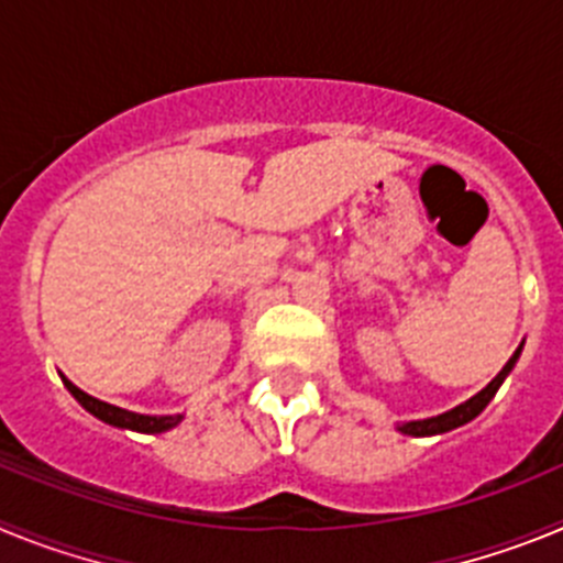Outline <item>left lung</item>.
Listing matches in <instances>:
<instances>
[{"instance_id": "8db88e82", "label": "left lung", "mask_w": 563, "mask_h": 563, "mask_svg": "<svg viewBox=\"0 0 563 563\" xmlns=\"http://www.w3.org/2000/svg\"><path fill=\"white\" fill-rule=\"evenodd\" d=\"M521 346H525V343H521ZM521 346L514 352V357H510V361H507L505 366H501L499 375H496L494 380L487 383V386L479 391V395H474V397H471V400L460 402V406H454V409H451V411H442V415H437V417L400 422V426H397V431H400V434H409V437H437V434H445V431L460 429V426L471 422V420H474V417H479L482 411H485L487 402L494 400V395H496V391H499V386H501V383H505V377L510 375V372H514L516 361H519V355H521Z\"/></svg>"}]
</instances>
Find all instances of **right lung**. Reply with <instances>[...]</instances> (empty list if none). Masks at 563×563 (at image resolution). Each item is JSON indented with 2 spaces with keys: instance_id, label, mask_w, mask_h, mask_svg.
<instances>
[{
  "instance_id": "obj_1",
  "label": "right lung",
  "mask_w": 563,
  "mask_h": 563,
  "mask_svg": "<svg viewBox=\"0 0 563 563\" xmlns=\"http://www.w3.org/2000/svg\"><path fill=\"white\" fill-rule=\"evenodd\" d=\"M64 386H67V391L73 397H76L78 402H81L84 409L89 411L92 417H98L101 422H107V426H114V429H126V431H137V434H163V431L174 429V426H180L183 422V415H137V411H126L121 409V406H112V402H103L98 400V397L87 395V391H81L73 380H67V377L62 375Z\"/></svg>"
}]
</instances>
